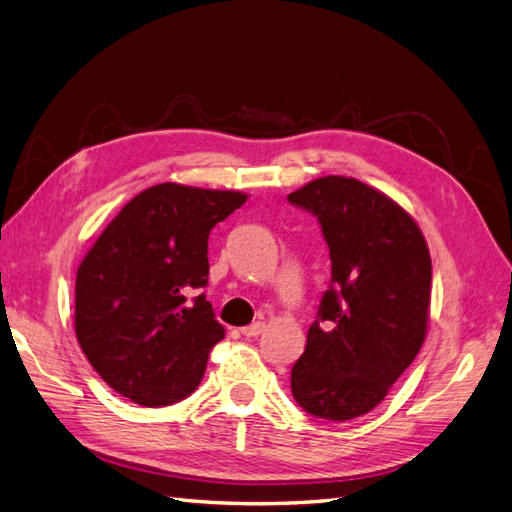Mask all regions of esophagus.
I'll list each match as a JSON object with an SVG mask.
<instances>
[{"instance_id":"1","label":"esophagus","mask_w":512,"mask_h":512,"mask_svg":"<svg viewBox=\"0 0 512 512\" xmlns=\"http://www.w3.org/2000/svg\"><path fill=\"white\" fill-rule=\"evenodd\" d=\"M241 333L245 337H258L260 333H265V322H254V324H249V326H243Z\"/></svg>"}]
</instances>
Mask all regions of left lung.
<instances>
[{
  "instance_id": "left-lung-1",
  "label": "left lung",
  "mask_w": 512,
  "mask_h": 512,
  "mask_svg": "<svg viewBox=\"0 0 512 512\" xmlns=\"http://www.w3.org/2000/svg\"><path fill=\"white\" fill-rule=\"evenodd\" d=\"M287 199L315 214L331 252V287L291 368L293 399L317 418L363 416L425 342L427 241L410 212L359 179L320 177Z\"/></svg>"
}]
</instances>
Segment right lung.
Instances as JSON below:
<instances>
[{
	"label": "right lung",
	"instance_id": "right-lung-1",
	"mask_svg": "<svg viewBox=\"0 0 512 512\" xmlns=\"http://www.w3.org/2000/svg\"><path fill=\"white\" fill-rule=\"evenodd\" d=\"M247 201L238 190L157 184L124 206L76 271L74 328L109 388L144 407L197 390L225 337L206 295L208 236Z\"/></svg>",
	"mask_w": 512,
	"mask_h": 512
}]
</instances>
